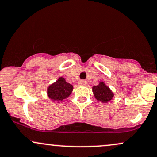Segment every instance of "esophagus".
<instances>
[{
	"mask_svg": "<svg viewBox=\"0 0 157 157\" xmlns=\"http://www.w3.org/2000/svg\"><path fill=\"white\" fill-rule=\"evenodd\" d=\"M79 85H86V81L80 80V81H79Z\"/></svg>",
	"mask_w": 157,
	"mask_h": 157,
	"instance_id": "esophagus-1",
	"label": "esophagus"
}]
</instances>
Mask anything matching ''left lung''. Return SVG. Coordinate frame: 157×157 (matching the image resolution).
<instances>
[{
  "instance_id": "8db88e82",
  "label": "left lung",
  "mask_w": 157,
  "mask_h": 157,
  "mask_svg": "<svg viewBox=\"0 0 157 157\" xmlns=\"http://www.w3.org/2000/svg\"><path fill=\"white\" fill-rule=\"evenodd\" d=\"M93 93L95 98L102 103H107L114 97V93L104 82H100L96 86L93 87Z\"/></svg>"
}]
</instances>
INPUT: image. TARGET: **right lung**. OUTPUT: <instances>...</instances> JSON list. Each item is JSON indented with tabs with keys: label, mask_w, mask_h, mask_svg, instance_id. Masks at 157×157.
<instances>
[{
	"label": "right lung",
	"mask_w": 157,
	"mask_h": 157,
	"mask_svg": "<svg viewBox=\"0 0 157 157\" xmlns=\"http://www.w3.org/2000/svg\"><path fill=\"white\" fill-rule=\"evenodd\" d=\"M72 90V85L67 82L64 77H60L55 82L49 85L47 89V94L52 101L59 103L69 97Z\"/></svg>",
	"instance_id": "add662e5"
}]
</instances>
